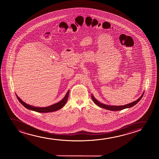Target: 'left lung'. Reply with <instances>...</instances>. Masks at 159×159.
Wrapping results in <instances>:
<instances>
[{
	"instance_id": "obj_1",
	"label": "left lung",
	"mask_w": 159,
	"mask_h": 159,
	"mask_svg": "<svg viewBox=\"0 0 159 159\" xmlns=\"http://www.w3.org/2000/svg\"><path fill=\"white\" fill-rule=\"evenodd\" d=\"M143 94L144 93H143L142 95L137 100H135V102H133L128 104L125 105H122V106H110V105H107L104 104H102V103H101L99 102H98V100L95 99V98L94 97L93 95H92L91 97L92 99L93 100L94 102L96 105H97L98 107H102L103 109H107V110H111V111H120V110H122L126 109V108H129V107H133V106H134L136 104L137 102H139V100L141 99L142 97L143 96Z\"/></svg>"
}]
</instances>
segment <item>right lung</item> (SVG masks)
<instances>
[{
    "label": "right lung",
    "mask_w": 159,
    "mask_h": 159,
    "mask_svg": "<svg viewBox=\"0 0 159 159\" xmlns=\"http://www.w3.org/2000/svg\"><path fill=\"white\" fill-rule=\"evenodd\" d=\"M69 91H68L67 93L66 94L65 97L63 98V99L59 102H57L55 104L50 105L49 107H33L27 104L26 103H25L24 102H23L20 99L17 95L16 94V97L17 98L18 100H19L22 105H23L25 107H26V109H29L31 110H33V111H36V112H42V113H46V112H53V111H57L59 109H61L62 107L65 105L66 103L67 102L68 98V95H69Z\"/></svg>",
    "instance_id": "1"
}]
</instances>
